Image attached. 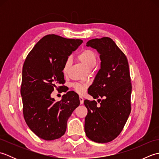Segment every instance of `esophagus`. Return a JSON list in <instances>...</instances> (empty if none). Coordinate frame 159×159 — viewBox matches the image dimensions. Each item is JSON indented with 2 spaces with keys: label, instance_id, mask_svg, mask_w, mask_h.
Wrapping results in <instances>:
<instances>
[{
  "label": "esophagus",
  "instance_id": "34e87169",
  "mask_svg": "<svg viewBox=\"0 0 159 159\" xmlns=\"http://www.w3.org/2000/svg\"><path fill=\"white\" fill-rule=\"evenodd\" d=\"M79 100H80V104H83V102H84L83 98L82 96H80V97H79Z\"/></svg>",
  "mask_w": 159,
  "mask_h": 159
}]
</instances>
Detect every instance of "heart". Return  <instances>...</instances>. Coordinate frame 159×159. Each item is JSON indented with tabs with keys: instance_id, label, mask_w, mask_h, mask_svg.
Segmentation results:
<instances>
[{
	"instance_id": "1",
	"label": "heart",
	"mask_w": 159,
	"mask_h": 159,
	"mask_svg": "<svg viewBox=\"0 0 159 159\" xmlns=\"http://www.w3.org/2000/svg\"><path fill=\"white\" fill-rule=\"evenodd\" d=\"M78 59L80 61L84 67H85L87 70L92 69L96 65L97 63V55L96 52L93 51L92 50L90 49H86L84 50L83 51L80 52L79 56H78ZM70 65V59H67L66 61L64 64L63 66V72H66L67 69L69 68ZM73 87L74 90L76 91L77 93H81L87 87V85H82V84L79 83H75L73 84Z\"/></svg>"
}]
</instances>
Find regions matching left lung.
<instances>
[{"label": "left lung", "instance_id": "8db88e82", "mask_svg": "<svg viewBox=\"0 0 159 159\" xmlns=\"http://www.w3.org/2000/svg\"><path fill=\"white\" fill-rule=\"evenodd\" d=\"M87 46L100 54V69L88 93L95 100H85L87 109L85 119L87 137L98 143H107L119 135L130 113L132 85L126 57L112 39H92Z\"/></svg>", "mask_w": 159, "mask_h": 159}]
</instances>
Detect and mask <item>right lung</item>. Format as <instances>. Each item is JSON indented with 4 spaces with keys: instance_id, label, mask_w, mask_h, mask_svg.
<instances>
[{
    "instance_id": "obj_1",
    "label": "right lung",
    "mask_w": 159,
    "mask_h": 159,
    "mask_svg": "<svg viewBox=\"0 0 159 159\" xmlns=\"http://www.w3.org/2000/svg\"><path fill=\"white\" fill-rule=\"evenodd\" d=\"M83 43L81 39L47 35L36 43L22 67L21 92L26 124L37 136L46 141L66 133L67 121L79 106V96L67 92L59 102L51 98L54 89L65 83L63 66L68 56Z\"/></svg>"
}]
</instances>
